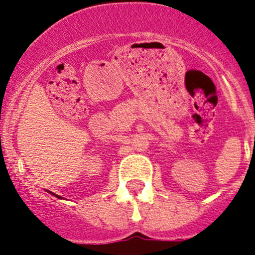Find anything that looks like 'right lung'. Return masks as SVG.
Here are the masks:
<instances>
[{
	"mask_svg": "<svg viewBox=\"0 0 255 255\" xmlns=\"http://www.w3.org/2000/svg\"><path fill=\"white\" fill-rule=\"evenodd\" d=\"M48 192H50V191H48ZM50 194H51V195H54V196H55V197H58V199H60V200H64V197L59 196V195H55V194H54V192H50Z\"/></svg>",
	"mask_w": 255,
	"mask_h": 255,
	"instance_id": "add662e5",
	"label": "right lung"
}]
</instances>
